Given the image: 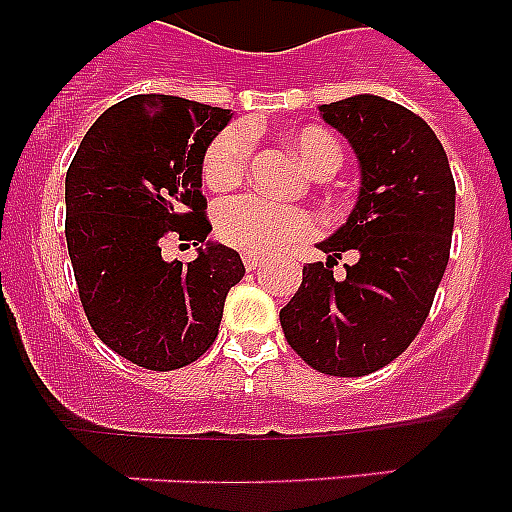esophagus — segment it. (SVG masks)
<instances>
[{"label": "esophagus", "instance_id": "obj_1", "mask_svg": "<svg viewBox=\"0 0 512 512\" xmlns=\"http://www.w3.org/2000/svg\"><path fill=\"white\" fill-rule=\"evenodd\" d=\"M264 261H266V256H261V253H243V266H246L248 271L259 269Z\"/></svg>", "mask_w": 512, "mask_h": 512}]
</instances>
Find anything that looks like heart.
Here are the masks:
<instances>
[{
    "instance_id": "obj_1",
    "label": "heart",
    "mask_w": 512,
    "mask_h": 512,
    "mask_svg": "<svg viewBox=\"0 0 512 512\" xmlns=\"http://www.w3.org/2000/svg\"><path fill=\"white\" fill-rule=\"evenodd\" d=\"M289 146L310 174L330 176L341 166L343 146L330 130L305 125L289 135ZM253 153V133L246 125H230L207 146L202 179L210 189L225 192L243 182ZM318 230L315 215L302 207L277 205L261 194L225 200L215 210V233L228 246L246 253H269L274 248L305 241Z\"/></svg>"
}]
</instances>
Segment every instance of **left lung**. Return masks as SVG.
Wrapping results in <instances>:
<instances>
[{
	"instance_id": "left-lung-1",
	"label": "left lung",
	"mask_w": 512,
	"mask_h": 512,
	"mask_svg": "<svg viewBox=\"0 0 512 512\" xmlns=\"http://www.w3.org/2000/svg\"><path fill=\"white\" fill-rule=\"evenodd\" d=\"M361 164L348 223L320 243L328 261L307 264L282 307L284 338L330 377L372 374L415 341L449 264L456 184L428 122L390 99L359 94L320 107ZM343 250H359L347 277H332Z\"/></svg>"
}]
</instances>
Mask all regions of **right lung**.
I'll return each instance as SVG.
<instances>
[{"label": "right lung", "instance_id": "obj_1", "mask_svg": "<svg viewBox=\"0 0 512 512\" xmlns=\"http://www.w3.org/2000/svg\"><path fill=\"white\" fill-rule=\"evenodd\" d=\"M230 110L169 94L112 104L66 171V243L79 300L122 359L171 372L215 343L230 287L246 274L233 248L164 261V241L205 243L202 158Z\"/></svg>", "mask_w": 512, "mask_h": 512}]
</instances>
